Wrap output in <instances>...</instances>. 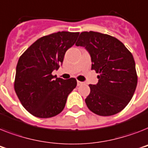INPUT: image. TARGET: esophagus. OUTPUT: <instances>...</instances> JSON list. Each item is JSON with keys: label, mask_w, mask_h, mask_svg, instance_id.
Segmentation results:
<instances>
[{"label": "esophagus", "mask_w": 148, "mask_h": 148, "mask_svg": "<svg viewBox=\"0 0 148 148\" xmlns=\"http://www.w3.org/2000/svg\"><path fill=\"white\" fill-rule=\"evenodd\" d=\"M77 86H80V85H82L84 84V82H81V81H79V80H77Z\"/></svg>", "instance_id": "obj_1"}]
</instances>
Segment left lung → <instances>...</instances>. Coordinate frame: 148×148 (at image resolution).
<instances>
[{"mask_svg": "<svg viewBox=\"0 0 148 148\" xmlns=\"http://www.w3.org/2000/svg\"><path fill=\"white\" fill-rule=\"evenodd\" d=\"M90 55L92 67L99 75L85 99L88 109L101 116L119 112L132 98L138 83L132 54L119 39L100 32H83L76 42Z\"/></svg>", "mask_w": 148, "mask_h": 148, "instance_id": "1", "label": "left lung"}]
</instances>
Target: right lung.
<instances>
[{"instance_id":"obj_1","label":"right lung","mask_w":148,"mask_h":148,"mask_svg":"<svg viewBox=\"0 0 148 148\" xmlns=\"http://www.w3.org/2000/svg\"><path fill=\"white\" fill-rule=\"evenodd\" d=\"M79 32H58L41 37L24 51L16 68L14 90L23 106L32 116H57L77 86L75 78L53 76L66 51L74 45Z\"/></svg>"}]
</instances>
